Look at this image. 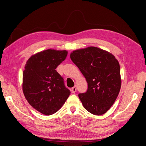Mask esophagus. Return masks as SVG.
Segmentation results:
<instances>
[{"mask_svg":"<svg viewBox=\"0 0 146 146\" xmlns=\"http://www.w3.org/2000/svg\"><path fill=\"white\" fill-rule=\"evenodd\" d=\"M76 90H77V87L76 86L72 87V89H71V92L72 93H75L76 92Z\"/></svg>","mask_w":146,"mask_h":146,"instance_id":"obj_1","label":"esophagus"}]
</instances>
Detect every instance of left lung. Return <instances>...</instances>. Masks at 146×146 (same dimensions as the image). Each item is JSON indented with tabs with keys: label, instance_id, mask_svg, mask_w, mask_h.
<instances>
[{
	"label": "left lung",
	"instance_id": "left-lung-1",
	"mask_svg": "<svg viewBox=\"0 0 146 146\" xmlns=\"http://www.w3.org/2000/svg\"><path fill=\"white\" fill-rule=\"evenodd\" d=\"M70 57L88 85L86 92L79 94L84 108L94 115L105 114L114 104L121 89L118 60L112 54L96 47L74 50Z\"/></svg>",
	"mask_w": 146,
	"mask_h": 146
}]
</instances>
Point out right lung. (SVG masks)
<instances>
[{"label":"right lung","instance_id":"right-lung-1","mask_svg":"<svg viewBox=\"0 0 146 146\" xmlns=\"http://www.w3.org/2000/svg\"><path fill=\"white\" fill-rule=\"evenodd\" d=\"M67 55L66 50L47 49L31 56L25 66L22 83L25 98L32 108L44 115L59 111L70 94L56 70Z\"/></svg>","mask_w":146,"mask_h":146}]
</instances>
